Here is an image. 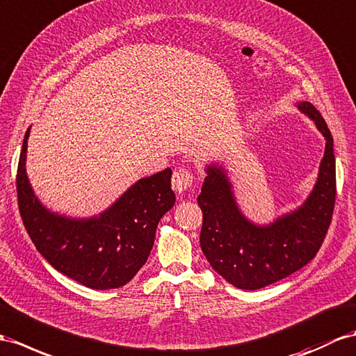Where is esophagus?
<instances>
[{
	"mask_svg": "<svg viewBox=\"0 0 356 356\" xmlns=\"http://www.w3.org/2000/svg\"><path fill=\"white\" fill-rule=\"evenodd\" d=\"M194 184V175L186 168H177L172 172V179H171V186L176 193L181 194L185 191L193 188Z\"/></svg>",
	"mask_w": 356,
	"mask_h": 356,
	"instance_id": "esophagus-1",
	"label": "esophagus"
}]
</instances>
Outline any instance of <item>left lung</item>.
<instances>
[{
	"mask_svg": "<svg viewBox=\"0 0 356 356\" xmlns=\"http://www.w3.org/2000/svg\"><path fill=\"white\" fill-rule=\"evenodd\" d=\"M298 108L313 118L326 145L313 193L295 212L270 225L252 224L236 204L224 168L206 170L197 198L203 212L200 245L211 266L238 289H263L299 270L316 257L330 229L337 194L334 140L312 104L300 102Z\"/></svg>",
	"mask_w": 356,
	"mask_h": 356,
	"instance_id": "obj_1",
	"label": "left lung"
}]
</instances>
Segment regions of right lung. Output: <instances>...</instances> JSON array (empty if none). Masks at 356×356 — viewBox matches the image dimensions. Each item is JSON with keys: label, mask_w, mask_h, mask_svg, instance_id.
I'll list each match as a JSON object with an SVG mask.
<instances>
[{"label": "right lung", "mask_w": 356, "mask_h": 356, "mask_svg": "<svg viewBox=\"0 0 356 356\" xmlns=\"http://www.w3.org/2000/svg\"><path fill=\"white\" fill-rule=\"evenodd\" d=\"M30 129L25 132L17 163V204L26 233L52 268L95 290L129 282L152 251L154 233L176 203L171 170L140 179L99 216L70 220L49 212L34 195L25 158Z\"/></svg>", "instance_id": "obj_1"}]
</instances>
